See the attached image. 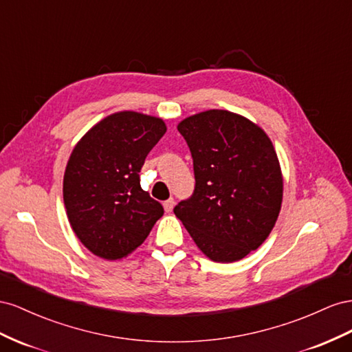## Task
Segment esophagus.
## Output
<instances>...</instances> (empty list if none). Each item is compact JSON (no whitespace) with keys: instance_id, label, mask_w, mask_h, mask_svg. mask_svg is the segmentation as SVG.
<instances>
[{"instance_id":"esophagus-1","label":"esophagus","mask_w":352,"mask_h":352,"mask_svg":"<svg viewBox=\"0 0 352 352\" xmlns=\"http://www.w3.org/2000/svg\"><path fill=\"white\" fill-rule=\"evenodd\" d=\"M174 205H175V202H174V199H173V197H169L168 200H165V202H164V209H165V212H170V210L174 209Z\"/></svg>"}]
</instances>
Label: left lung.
Masks as SVG:
<instances>
[{"label":"left lung","mask_w":352,"mask_h":352,"mask_svg":"<svg viewBox=\"0 0 352 352\" xmlns=\"http://www.w3.org/2000/svg\"><path fill=\"white\" fill-rule=\"evenodd\" d=\"M178 131L193 157V196L174 214L215 263H234L265 242L282 209L283 175L263 128L228 110L183 119Z\"/></svg>","instance_id":"1"}]
</instances>
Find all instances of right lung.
Returning <instances> with one entry per match:
<instances>
[{
    "instance_id": "add662e5",
    "label": "right lung",
    "mask_w": 352,
    "mask_h": 352,
    "mask_svg": "<svg viewBox=\"0 0 352 352\" xmlns=\"http://www.w3.org/2000/svg\"><path fill=\"white\" fill-rule=\"evenodd\" d=\"M166 133L164 119L134 110L103 118L75 144L63 177L69 224L89 252L133 254L164 208L140 186L146 156Z\"/></svg>"
}]
</instances>
